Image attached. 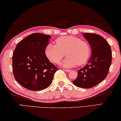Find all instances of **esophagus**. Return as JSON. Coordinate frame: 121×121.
I'll return each instance as SVG.
<instances>
[{
    "label": "esophagus",
    "instance_id": "esophagus-1",
    "mask_svg": "<svg viewBox=\"0 0 121 121\" xmlns=\"http://www.w3.org/2000/svg\"><path fill=\"white\" fill-rule=\"evenodd\" d=\"M64 70L65 71V72H69L70 71V69H64Z\"/></svg>",
    "mask_w": 121,
    "mask_h": 121
}]
</instances>
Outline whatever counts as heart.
<instances>
[{
  "instance_id": "obj_1",
  "label": "heart",
  "mask_w": 121,
  "mask_h": 121,
  "mask_svg": "<svg viewBox=\"0 0 121 121\" xmlns=\"http://www.w3.org/2000/svg\"><path fill=\"white\" fill-rule=\"evenodd\" d=\"M55 44L49 43L45 49V53L49 60L58 64L66 53L67 57L61 63L66 68H70L76 65L86 64L91 54V47L87 40L73 36H64L57 38Z\"/></svg>"
}]
</instances>
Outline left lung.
Returning <instances> with one entry per match:
<instances>
[{"mask_svg":"<svg viewBox=\"0 0 121 121\" xmlns=\"http://www.w3.org/2000/svg\"><path fill=\"white\" fill-rule=\"evenodd\" d=\"M83 35L91 45V56L88 64L78 70V77L73 83L78 87L91 88L107 77L112 64V53L108 42L102 36L88 33Z\"/></svg>","mask_w":121,"mask_h":121,"instance_id":"left-lung-1","label":"left lung"}]
</instances>
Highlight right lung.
I'll return each instance as SVG.
<instances>
[{"instance_id": "add662e5", "label": "right lung", "mask_w": 121, "mask_h": 121, "mask_svg": "<svg viewBox=\"0 0 121 121\" xmlns=\"http://www.w3.org/2000/svg\"><path fill=\"white\" fill-rule=\"evenodd\" d=\"M51 36L35 33L19 42L12 56L13 75L27 89L41 91L48 87L59 69L52 64L45 54Z\"/></svg>"}]
</instances>
